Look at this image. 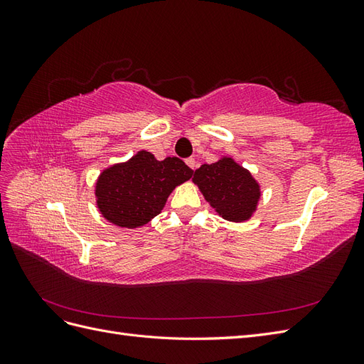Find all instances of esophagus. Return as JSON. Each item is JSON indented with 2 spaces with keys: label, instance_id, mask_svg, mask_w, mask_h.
<instances>
[{
  "label": "esophagus",
  "instance_id": "esophagus-1",
  "mask_svg": "<svg viewBox=\"0 0 364 364\" xmlns=\"http://www.w3.org/2000/svg\"><path fill=\"white\" fill-rule=\"evenodd\" d=\"M185 162H186V165H188V167H190L191 170L196 168V161H194V158H188Z\"/></svg>",
  "mask_w": 364,
  "mask_h": 364
}]
</instances>
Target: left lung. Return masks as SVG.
<instances>
[{
  "mask_svg": "<svg viewBox=\"0 0 364 364\" xmlns=\"http://www.w3.org/2000/svg\"><path fill=\"white\" fill-rule=\"evenodd\" d=\"M193 181L206 202L225 220L245 222L255 213L261 196L259 185L232 158L203 164L194 171Z\"/></svg>",
  "mask_w": 364,
  "mask_h": 364,
  "instance_id": "left-lung-1",
  "label": "left lung"
}]
</instances>
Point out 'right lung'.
Instances as JSON below:
<instances>
[{"label": "right lung", "mask_w": 364, "mask_h": 364, "mask_svg": "<svg viewBox=\"0 0 364 364\" xmlns=\"http://www.w3.org/2000/svg\"><path fill=\"white\" fill-rule=\"evenodd\" d=\"M193 170L179 158L158 161L141 150L123 164L103 170L95 183L102 215L119 228H139L156 217L176 186L188 181Z\"/></svg>", "instance_id": "add662e5"}]
</instances>
